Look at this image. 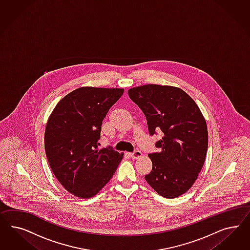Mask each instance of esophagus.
Wrapping results in <instances>:
<instances>
[{
  "mask_svg": "<svg viewBox=\"0 0 250 250\" xmlns=\"http://www.w3.org/2000/svg\"><path fill=\"white\" fill-rule=\"evenodd\" d=\"M141 156H142V153L140 150H135L133 153H130V157L132 159H139V158H141Z\"/></svg>",
  "mask_w": 250,
  "mask_h": 250,
  "instance_id": "obj_1",
  "label": "esophagus"
}]
</instances>
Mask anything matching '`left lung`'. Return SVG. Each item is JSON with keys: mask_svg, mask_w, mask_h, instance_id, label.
<instances>
[{"mask_svg": "<svg viewBox=\"0 0 250 250\" xmlns=\"http://www.w3.org/2000/svg\"><path fill=\"white\" fill-rule=\"evenodd\" d=\"M130 99L144 113L150 136L161 131L159 152L148 154L152 170L146 182L159 195L175 198L196 181L205 163L208 131L196 103L180 88L147 84L132 88Z\"/></svg>", "mask_w": 250, "mask_h": 250, "instance_id": "8db88e82", "label": "left lung"}]
</instances>
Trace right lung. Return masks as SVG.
Wrapping results in <instances>:
<instances>
[{
    "instance_id": "add662e5",
    "label": "right lung",
    "mask_w": 250,
    "mask_h": 250,
    "mask_svg": "<svg viewBox=\"0 0 250 250\" xmlns=\"http://www.w3.org/2000/svg\"><path fill=\"white\" fill-rule=\"evenodd\" d=\"M123 89L83 87L61 99L45 131V151L55 177L80 198L98 193L111 180L124 154L99 149L102 124Z\"/></svg>"
}]
</instances>
